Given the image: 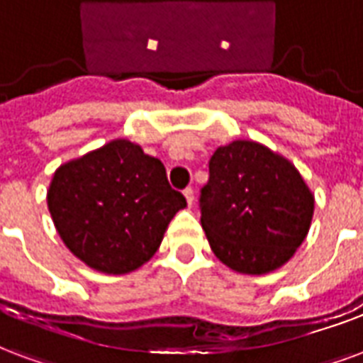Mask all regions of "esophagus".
<instances>
[{
	"mask_svg": "<svg viewBox=\"0 0 363 363\" xmlns=\"http://www.w3.org/2000/svg\"><path fill=\"white\" fill-rule=\"evenodd\" d=\"M184 198H186L189 206H192V203H194V190H192V189L184 190Z\"/></svg>",
	"mask_w": 363,
	"mask_h": 363,
	"instance_id": "1",
	"label": "esophagus"
}]
</instances>
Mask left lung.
<instances>
[{
  "instance_id": "obj_1",
  "label": "left lung",
  "mask_w": 363,
  "mask_h": 363,
  "mask_svg": "<svg viewBox=\"0 0 363 363\" xmlns=\"http://www.w3.org/2000/svg\"><path fill=\"white\" fill-rule=\"evenodd\" d=\"M200 203L213 254L242 275L283 267L306 240L315 209L294 163L256 140L217 147Z\"/></svg>"
}]
</instances>
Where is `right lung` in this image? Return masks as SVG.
I'll list each match as a JSON object with an SVG mask.
<instances>
[{
  "instance_id": "1",
  "label": "right lung",
  "mask_w": 363,
  "mask_h": 363,
  "mask_svg": "<svg viewBox=\"0 0 363 363\" xmlns=\"http://www.w3.org/2000/svg\"><path fill=\"white\" fill-rule=\"evenodd\" d=\"M45 200L72 256L107 275L150 262L174 213L186 208L163 163L127 138L61 163Z\"/></svg>"
}]
</instances>
